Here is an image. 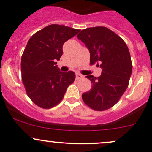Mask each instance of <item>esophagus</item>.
I'll use <instances>...</instances> for the list:
<instances>
[{
	"label": "esophagus",
	"mask_w": 152,
	"mask_h": 152,
	"mask_svg": "<svg viewBox=\"0 0 152 152\" xmlns=\"http://www.w3.org/2000/svg\"><path fill=\"white\" fill-rule=\"evenodd\" d=\"M83 78V76L82 75H81L80 73H76V80H79V79H82Z\"/></svg>",
	"instance_id": "esophagus-1"
}]
</instances>
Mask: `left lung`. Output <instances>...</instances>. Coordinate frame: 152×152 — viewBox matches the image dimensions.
I'll use <instances>...</instances> for the list:
<instances>
[{"label": "left lung", "mask_w": 152, "mask_h": 152, "mask_svg": "<svg viewBox=\"0 0 152 152\" xmlns=\"http://www.w3.org/2000/svg\"><path fill=\"white\" fill-rule=\"evenodd\" d=\"M77 38L89 50V64L100 63L103 69L99 77L86 76L92 87L82 94V100L95 111H105L119 101L128 87L132 68L128 47L122 38L105 27L86 28Z\"/></svg>", "instance_id": "8db88e82"}]
</instances>
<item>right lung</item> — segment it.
Returning a JSON list of instances; mask_svg holds the SVG:
<instances>
[{"label": "right lung", "mask_w": 152, "mask_h": 152, "mask_svg": "<svg viewBox=\"0 0 152 152\" xmlns=\"http://www.w3.org/2000/svg\"><path fill=\"white\" fill-rule=\"evenodd\" d=\"M79 30L65 25H48L31 36L21 59L22 80L27 95L40 108L49 109L61 102L73 83V71L61 72L56 65L63 45Z\"/></svg>", "instance_id": "right-lung-1"}]
</instances>
